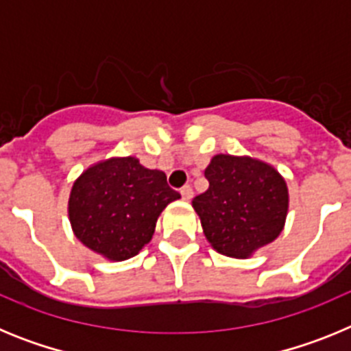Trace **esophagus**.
<instances>
[{
	"label": "esophagus",
	"mask_w": 351,
	"mask_h": 351,
	"mask_svg": "<svg viewBox=\"0 0 351 351\" xmlns=\"http://www.w3.org/2000/svg\"><path fill=\"white\" fill-rule=\"evenodd\" d=\"M181 195H182V198H184V200H191V197H193V188H191L190 184L182 186Z\"/></svg>",
	"instance_id": "1"
}]
</instances>
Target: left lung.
Wrapping results in <instances>:
<instances>
[{"mask_svg": "<svg viewBox=\"0 0 351 351\" xmlns=\"http://www.w3.org/2000/svg\"><path fill=\"white\" fill-rule=\"evenodd\" d=\"M209 188L193 198L214 250L246 258L281 234L288 210L287 182L271 165L216 154L206 169Z\"/></svg>", "mask_w": 351, "mask_h": 351, "instance_id": "left-lung-1", "label": "left lung"}]
</instances>
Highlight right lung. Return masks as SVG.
<instances>
[{
    "label": "right lung",
    "instance_id": "obj_1",
    "mask_svg": "<svg viewBox=\"0 0 351 351\" xmlns=\"http://www.w3.org/2000/svg\"><path fill=\"white\" fill-rule=\"evenodd\" d=\"M178 198L163 172L145 169L137 158H110L73 182L68 214L84 246L121 262L151 241L161 210Z\"/></svg>",
    "mask_w": 351,
    "mask_h": 351
}]
</instances>
